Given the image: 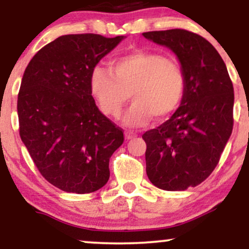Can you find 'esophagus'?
Masks as SVG:
<instances>
[{"instance_id": "1", "label": "esophagus", "mask_w": 249, "mask_h": 249, "mask_svg": "<svg viewBox=\"0 0 249 249\" xmlns=\"http://www.w3.org/2000/svg\"><path fill=\"white\" fill-rule=\"evenodd\" d=\"M125 137H126V139L134 138V137H136V133H133L132 131H126V132H125Z\"/></svg>"}]
</instances>
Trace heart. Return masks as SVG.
<instances>
[{"label":"heart","mask_w":249,"mask_h":249,"mask_svg":"<svg viewBox=\"0 0 249 249\" xmlns=\"http://www.w3.org/2000/svg\"><path fill=\"white\" fill-rule=\"evenodd\" d=\"M111 70L96 65L89 78L91 96L104 115L118 116L131 96L133 104L123 122L128 126H144L152 118L164 121L181 104L186 79L176 59L138 50L117 57Z\"/></svg>","instance_id":"heart-1"}]
</instances>
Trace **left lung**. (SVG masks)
<instances>
[{
	"label": "left lung",
	"instance_id": "left-lung-1",
	"mask_svg": "<svg viewBox=\"0 0 249 249\" xmlns=\"http://www.w3.org/2000/svg\"><path fill=\"white\" fill-rule=\"evenodd\" d=\"M178 57L186 88L168 121L142 134L146 174L154 186L185 191L210 177L233 130L234 89L227 68L204 37L185 29L142 33Z\"/></svg>",
	"mask_w": 249,
	"mask_h": 249
}]
</instances>
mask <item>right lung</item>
Instances as JSON below:
<instances>
[{
    "instance_id": "obj_1",
    "label": "right lung",
    "mask_w": 249,
    "mask_h": 249,
    "mask_svg": "<svg viewBox=\"0 0 249 249\" xmlns=\"http://www.w3.org/2000/svg\"><path fill=\"white\" fill-rule=\"evenodd\" d=\"M124 36L64 35L33 57L18 97L19 136L36 167L64 192L91 193L110 178L108 161L124 142L97 107L91 70Z\"/></svg>"
}]
</instances>
